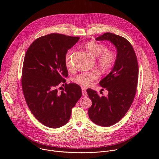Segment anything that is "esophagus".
<instances>
[{
	"label": "esophagus",
	"instance_id": "obj_1",
	"mask_svg": "<svg viewBox=\"0 0 159 159\" xmlns=\"http://www.w3.org/2000/svg\"><path fill=\"white\" fill-rule=\"evenodd\" d=\"M82 95H83V96L87 97V92H86V89H85V88H82Z\"/></svg>",
	"mask_w": 159,
	"mask_h": 159
}]
</instances>
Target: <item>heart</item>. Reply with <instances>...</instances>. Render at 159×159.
<instances>
[{
  "mask_svg": "<svg viewBox=\"0 0 159 159\" xmlns=\"http://www.w3.org/2000/svg\"><path fill=\"white\" fill-rule=\"evenodd\" d=\"M85 47L89 52L95 57H97L98 66L103 70H109L114 65L116 60L115 52L107 49L105 44L96 41H89L85 44ZM72 51L69 50L65 55V63L69 70H72L73 64L72 61ZM99 77V74L96 71L82 73L74 78L73 80L77 84L83 86H89Z\"/></svg>",
  "mask_w": 159,
  "mask_h": 159,
  "instance_id": "1",
  "label": "heart"
}]
</instances>
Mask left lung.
Segmentation results:
<instances>
[{"label": "left lung", "instance_id": "obj_1", "mask_svg": "<svg viewBox=\"0 0 159 159\" xmlns=\"http://www.w3.org/2000/svg\"><path fill=\"white\" fill-rule=\"evenodd\" d=\"M96 39L110 41L117 49L114 67L99 82L108 91L107 96L100 97L96 90H87L93 102L88 110L90 120L99 126L107 127L121 120L129 109L137 92L139 65L132 45L125 38L106 33Z\"/></svg>", "mask_w": 159, "mask_h": 159}]
</instances>
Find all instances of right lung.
<instances>
[{
    "label": "right lung",
    "mask_w": 159,
    "mask_h": 159,
    "mask_svg": "<svg viewBox=\"0 0 159 159\" xmlns=\"http://www.w3.org/2000/svg\"><path fill=\"white\" fill-rule=\"evenodd\" d=\"M79 38L57 33L39 37L32 43L25 57L21 85L26 102L33 116L51 128L68 123L72 109L82 96L80 87L68 84L65 79L69 75L65 55ZM60 84L64 89L58 93Z\"/></svg>",
    "instance_id": "1"
}]
</instances>
